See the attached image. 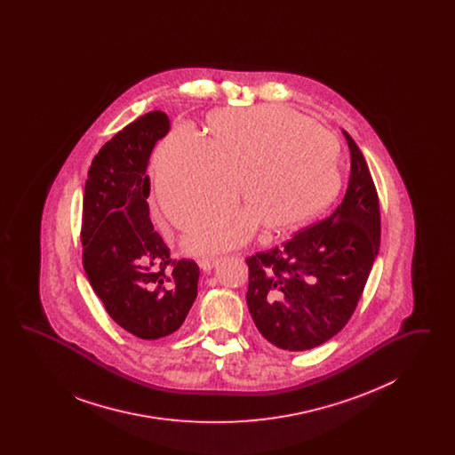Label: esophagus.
<instances>
[{
	"label": "esophagus",
	"instance_id": "obj_1",
	"mask_svg": "<svg viewBox=\"0 0 455 455\" xmlns=\"http://www.w3.org/2000/svg\"><path fill=\"white\" fill-rule=\"evenodd\" d=\"M218 258L215 256H203V258H199L197 259V264H199V267L201 269H204V271H210V269H213L215 266L218 264Z\"/></svg>",
	"mask_w": 455,
	"mask_h": 455
}]
</instances>
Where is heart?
<instances>
[{"instance_id": "b5f03b06", "label": "heart", "mask_w": 455, "mask_h": 455, "mask_svg": "<svg viewBox=\"0 0 455 455\" xmlns=\"http://www.w3.org/2000/svg\"><path fill=\"white\" fill-rule=\"evenodd\" d=\"M210 138L175 128L155 153L156 197L175 227L225 210L235 188L247 208L208 218L188 235L196 252L235 247L262 223L295 228L321 213L341 188L339 145L329 131L280 106L220 108Z\"/></svg>"}]
</instances>
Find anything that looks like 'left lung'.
I'll use <instances>...</instances> for the list:
<instances>
[{"instance_id": "8db88e82", "label": "left lung", "mask_w": 455, "mask_h": 455, "mask_svg": "<svg viewBox=\"0 0 455 455\" xmlns=\"http://www.w3.org/2000/svg\"><path fill=\"white\" fill-rule=\"evenodd\" d=\"M351 155L347 195L331 217L247 258V307L262 338L288 351L321 347L351 319L380 247V206L363 153Z\"/></svg>"}]
</instances>
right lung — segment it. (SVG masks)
Returning <instances> with one entry per match:
<instances>
[{"instance_id":"right-lung-1","label":"right lung","mask_w":455,"mask_h":455,"mask_svg":"<svg viewBox=\"0 0 455 455\" xmlns=\"http://www.w3.org/2000/svg\"><path fill=\"white\" fill-rule=\"evenodd\" d=\"M165 112L134 119L99 150L88 169L82 259L110 319L141 339H160L186 321L197 295L195 260H175L153 230L148 160L169 132Z\"/></svg>"}]
</instances>
